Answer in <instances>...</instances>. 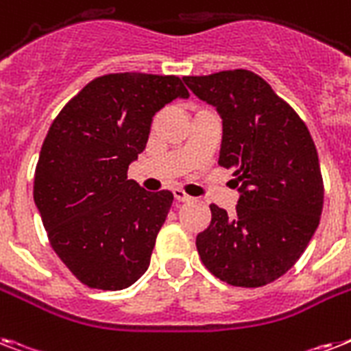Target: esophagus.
Listing matches in <instances>:
<instances>
[{"label": "esophagus", "mask_w": 351, "mask_h": 351, "mask_svg": "<svg viewBox=\"0 0 351 351\" xmlns=\"http://www.w3.org/2000/svg\"><path fill=\"white\" fill-rule=\"evenodd\" d=\"M173 195H175V200L178 202H191L193 198H191L187 193H185L184 189H173Z\"/></svg>", "instance_id": "1"}]
</instances>
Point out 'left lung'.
<instances>
[{
	"label": "left lung",
	"mask_w": 351,
	"mask_h": 351,
	"mask_svg": "<svg viewBox=\"0 0 351 351\" xmlns=\"http://www.w3.org/2000/svg\"><path fill=\"white\" fill-rule=\"evenodd\" d=\"M223 119L220 164L240 185L234 215L210 204L196 249L210 274L258 289L289 272L317 229L324 184L301 117L250 70L184 77Z\"/></svg>",
	"instance_id": "8db88e82"
}]
</instances>
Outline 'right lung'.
I'll use <instances>...</instances> for the list:
<instances>
[{"mask_svg":"<svg viewBox=\"0 0 351 351\" xmlns=\"http://www.w3.org/2000/svg\"><path fill=\"white\" fill-rule=\"evenodd\" d=\"M189 97L180 77L108 73L88 82L53 119L34 175L48 241L82 285L122 290L149 267L171 191L128 180L156 111Z\"/></svg>","mask_w":351,"mask_h":351,"instance_id":"1","label":"right lung"}]
</instances>
